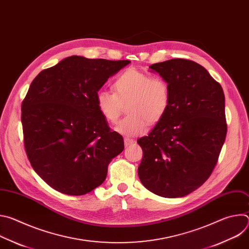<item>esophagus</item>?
I'll return each instance as SVG.
<instances>
[{
	"label": "esophagus",
	"instance_id": "esophagus-1",
	"mask_svg": "<svg viewBox=\"0 0 249 249\" xmlns=\"http://www.w3.org/2000/svg\"><path fill=\"white\" fill-rule=\"evenodd\" d=\"M135 143V140L133 139H130V138H125L124 139V144H125V147H129L131 146L132 144Z\"/></svg>",
	"mask_w": 249,
	"mask_h": 249
}]
</instances>
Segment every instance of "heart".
Wrapping results in <instances>:
<instances>
[{
	"instance_id": "1",
	"label": "heart",
	"mask_w": 249,
	"mask_h": 249,
	"mask_svg": "<svg viewBox=\"0 0 249 249\" xmlns=\"http://www.w3.org/2000/svg\"><path fill=\"white\" fill-rule=\"evenodd\" d=\"M112 89L98 90L95 104L99 114L111 124L117 122L126 105L128 114L115 127L121 135L144 134L149 123L160 122L169 108L170 87L162 77L127 69L114 80Z\"/></svg>"
}]
</instances>
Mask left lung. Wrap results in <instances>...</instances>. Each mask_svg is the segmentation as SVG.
<instances>
[{
  "label": "left lung",
  "instance_id": "1",
  "mask_svg": "<svg viewBox=\"0 0 249 249\" xmlns=\"http://www.w3.org/2000/svg\"><path fill=\"white\" fill-rule=\"evenodd\" d=\"M150 68L170 87V105L152 132L137 142L143 150L138 175L165 198L183 197L205 183L227 136L221 85L196 62L171 59Z\"/></svg>",
  "mask_w": 249,
  "mask_h": 249
}]
</instances>
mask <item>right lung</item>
Wrapping results in <instances>:
<instances>
[{"mask_svg":"<svg viewBox=\"0 0 249 249\" xmlns=\"http://www.w3.org/2000/svg\"><path fill=\"white\" fill-rule=\"evenodd\" d=\"M129 63L71 56L32 81L21 103L23 144L32 168L53 189L90 192L124 150L122 136L99 114L95 95Z\"/></svg>","mask_w":249,"mask_h":249,"instance_id":"1","label":"right lung"}]
</instances>
